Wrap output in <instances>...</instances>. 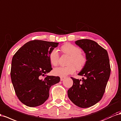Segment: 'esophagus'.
Listing matches in <instances>:
<instances>
[{
    "mask_svg": "<svg viewBox=\"0 0 121 121\" xmlns=\"http://www.w3.org/2000/svg\"><path fill=\"white\" fill-rule=\"evenodd\" d=\"M65 78V77H60V80L63 81Z\"/></svg>",
    "mask_w": 121,
    "mask_h": 121,
    "instance_id": "1",
    "label": "esophagus"
}]
</instances>
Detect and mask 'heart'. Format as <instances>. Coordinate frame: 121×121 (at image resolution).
Here are the masks:
<instances>
[{"instance_id": "obj_1", "label": "heart", "mask_w": 121, "mask_h": 121, "mask_svg": "<svg viewBox=\"0 0 121 121\" xmlns=\"http://www.w3.org/2000/svg\"><path fill=\"white\" fill-rule=\"evenodd\" d=\"M62 52L69 56L67 66H60L55 68L53 73L55 76L64 77L67 75L73 74L77 70L82 69L87 62V58L85 55L81 53V49L71 44H67L61 47ZM49 58L51 64L53 66H56L60 59V54L56 49H52L49 53Z\"/></svg>"}]
</instances>
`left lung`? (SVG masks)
I'll return each instance as SVG.
<instances>
[{
    "instance_id": "8db88e82",
    "label": "left lung",
    "mask_w": 121,
    "mask_h": 121,
    "mask_svg": "<svg viewBox=\"0 0 121 121\" xmlns=\"http://www.w3.org/2000/svg\"><path fill=\"white\" fill-rule=\"evenodd\" d=\"M75 44L86 53L87 62L79 75L82 80L71 77L73 86L68 91L69 98L81 108H87L102 99L110 74L108 53L93 40L82 39Z\"/></svg>"
}]
</instances>
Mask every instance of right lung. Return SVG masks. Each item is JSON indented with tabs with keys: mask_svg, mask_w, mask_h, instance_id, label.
<instances>
[{
	"mask_svg": "<svg viewBox=\"0 0 121 121\" xmlns=\"http://www.w3.org/2000/svg\"><path fill=\"white\" fill-rule=\"evenodd\" d=\"M58 43L35 40L27 42L12 58L11 77L15 93L29 107L42 105L48 98L49 90L60 82L58 76L45 75L52 70L49 53Z\"/></svg>",
	"mask_w": 121,
	"mask_h": 121,
	"instance_id": "obj_1",
	"label": "right lung"
}]
</instances>
